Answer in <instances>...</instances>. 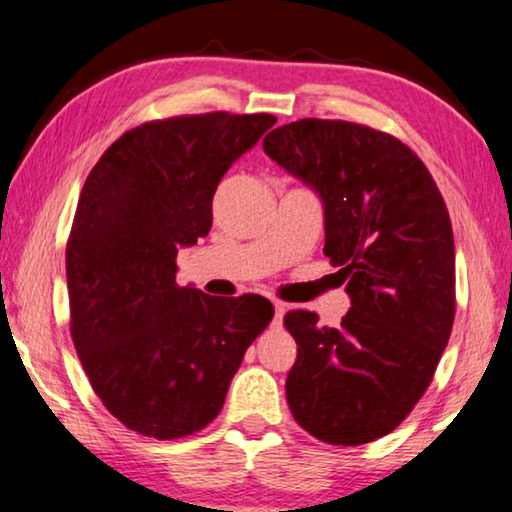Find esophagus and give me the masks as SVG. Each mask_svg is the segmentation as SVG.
<instances>
[{
  "label": "esophagus",
  "instance_id": "1",
  "mask_svg": "<svg viewBox=\"0 0 512 512\" xmlns=\"http://www.w3.org/2000/svg\"><path fill=\"white\" fill-rule=\"evenodd\" d=\"M272 307H274V323H281V318H284V314H286V305L284 302L274 300Z\"/></svg>",
  "mask_w": 512,
  "mask_h": 512
}]
</instances>
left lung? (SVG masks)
Listing matches in <instances>:
<instances>
[{
    "label": "left lung",
    "mask_w": 512,
    "mask_h": 512,
    "mask_svg": "<svg viewBox=\"0 0 512 512\" xmlns=\"http://www.w3.org/2000/svg\"><path fill=\"white\" fill-rule=\"evenodd\" d=\"M268 157L323 205V254L346 281L337 328L288 311L293 418L332 446L390 434L432 381L455 318L453 226L425 164L388 133L339 120L270 131Z\"/></svg>",
    "instance_id": "obj_1"
}]
</instances>
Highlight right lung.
<instances>
[{
    "mask_svg": "<svg viewBox=\"0 0 512 512\" xmlns=\"http://www.w3.org/2000/svg\"><path fill=\"white\" fill-rule=\"evenodd\" d=\"M274 122L265 113L150 122L87 175L66 247L71 337L94 392L133 432L180 439L212 422L272 321L261 295L180 288L175 258L210 233L221 177Z\"/></svg>",
    "mask_w": 512,
    "mask_h": 512,
    "instance_id": "add662e5",
    "label": "right lung"
}]
</instances>
